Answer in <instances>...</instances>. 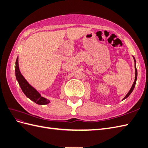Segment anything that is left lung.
<instances>
[{
    "mask_svg": "<svg viewBox=\"0 0 148 148\" xmlns=\"http://www.w3.org/2000/svg\"><path fill=\"white\" fill-rule=\"evenodd\" d=\"M133 59H134V62H135V82H134V83H133V85H132V88H131V89H130V90L129 92L127 93V95L125 96V97L122 99V101L126 99V98H127L130 95V94L132 92L133 90L134 89V88H135V84H136V79H137V69H136V60H135V57H133Z\"/></svg>",
    "mask_w": 148,
    "mask_h": 148,
    "instance_id": "8db88e82",
    "label": "left lung"
}]
</instances>
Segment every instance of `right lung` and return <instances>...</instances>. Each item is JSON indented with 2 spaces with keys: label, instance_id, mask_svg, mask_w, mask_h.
Returning <instances> with one entry per match:
<instances>
[{
  "label": "right lung",
  "instance_id": "right-lung-1",
  "mask_svg": "<svg viewBox=\"0 0 148 148\" xmlns=\"http://www.w3.org/2000/svg\"><path fill=\"white\" fill-rule=\"evenodd\" d=\"M15 76L22 91L29 99L39 105H46L50 102V101L42 97L39 92L36 91V89L31 86L21 75L18 66V57H17L15 62Z\"/></svg>",
  "mask_w": 148,
  "mask_h": 148
}]
</instances>
